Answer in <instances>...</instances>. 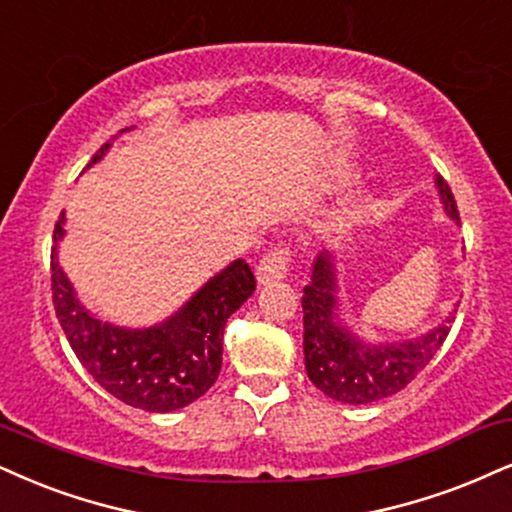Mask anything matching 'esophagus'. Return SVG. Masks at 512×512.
<instances>
[{"instance_id": "esophagus-1", "label": "esophagus", "mask_w": 512, "mask_h": 512, "mask_svg": "<svg viewBox=\"0 0 512 512\" xmlns=\"http://www.w3.org/2000/svg\"><path fill=\"white\" fill-rule=\"evenodd\" d=\"M289 261H292V251L285 244H277L275 249H270L266 256L258 261L256 277L261 285H270V282L282 280L289 270Z\"/></svg>"}]
</instances>
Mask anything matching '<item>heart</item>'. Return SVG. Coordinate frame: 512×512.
<instances>
[{
    "instance_id": "b5f03b06",
    "label": "heart",
    "mask_w": 512,
    "mask_h": 512,
    "mask_svg": "<svg viewBox=\"0 0 512 512\" xmlns=\"http://www.w3.org/2000/svg\"><path fill=\"white\" fill-rule=\"evenodd\" d=\"M356 218H358V213H351V216L346 218V220H356Z\"/></svg>"
}]
</instances>
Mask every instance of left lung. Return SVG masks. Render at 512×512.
Wrapping results in <instances>:
<instances>
[{
  "label": "left lung",
  "mask_w": 512,
  "mask_h": 512,
  "mask_svg": "<svg viewBox=\"0 0 512 512\" xmlns=\"http://www.w3.org/2000/svg\"><path fill=\"white\" fill-rule=\"evenodd\" d=\"M434 185L446 216L458 223L451 187L437 175ZM337 273L330 251L318 254L311 282L304 287V361L311 382L334 401L372 403L387 399L415 380L449 337L453 315L422 337L391 344H368L339 323Z\"/></svg>",
  "instance_id": "left-lung-1"
}]
</instances>
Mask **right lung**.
Returning a JSON list of instances; mask_svg holds the SVG:
<instances>
[{
	"label": "right lung",
	"instance_id": "1",
	"mask_svg": "<svg viewBox=\"0 0 512 512\" xmlns=\"http://www.w3.org/2000/svg\"><path fill=\"white\" fill-rule=\"evenodd\" d=\"M109 147L111 142H106L92 156L90 166ZM63 223L66 213L54 225L52 296L56 318L82 368L118 401L149 413H170L204 396L223 365L227 318L256 289L249 263L237 258L168 320L130 330L104 323L78 301L71 280L59 266V242L66 235Z\"/></svg>",
	"mask_w": 512,
	"mask_h": 512
}]
</instances>
